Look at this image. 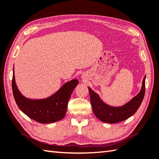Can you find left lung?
<instances>
[{"instance_id": "8db88e82", "label": "left lung", "mask_w": 159, "mask_h": 159, "mask_svg": "<svg viewBox=\"0 0 159 159\" xmlns=\"http://www.w3.org/2000/svg\"><path fill=\"white\" fill-rule=\"evenodd\" d=\"M145 76L143 80L141 92L131 101L123 106L114 107L106 105L102 102L97 94L92 89H89L92 107L96 116L102 122L107 123H116L125 120L134 114L143 100L145 92Z\"/></svg>"}]
</instances>
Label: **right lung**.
Returning <instances> with one entry per match:
<instances>
[{
    "label": "right lung",
    "instance_id": "obj_1",
    "mask_svg": "<svg viewBox=\"0 0 159 159\" xmlns=\"http://www.w3.org/2000/svg\"><path fill=\"white\" fill-rule=\"evenodd\" d=\"M79 84L77 79L71 80L50 97L41 100H31L20 94L15 83L14 71L12 77V92L18 107L30 119L40 123H51L63 119L73 89Z\"/></svg>",
    "mask_w": 159,
    "mask_h": 159
}]
</instances>
